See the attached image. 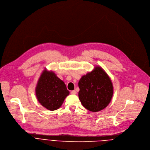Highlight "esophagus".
<instances>
[{
	"mask_svg": "<svg viewBox=\"0 0 150 150\" xmlns=\"http://www.w3.org/2000/svg\"><path fill=\"white\" fill-rule=\"evenodd\" d=\"M71 94H73V95H75V94H76V91H75V90L72 91L71 92Z\"/></svg>",
	"mask_w": 150,
	"mask_h": 150,
	"instance_id": "1",
	"label": "esophagus"
}]
</instances>
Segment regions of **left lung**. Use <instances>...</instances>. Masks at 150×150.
Instances as JSON below:
<instances>
[{"label": "left lung", "mask_w": 150, "mask_h": 150, "mask_svg": "<svg viewBox=\"0 0 150 150\" xmlns=\"http://www.w3.org/2000/svg\"><path fill=\"white\" fill-rule=\"evenodd\" d=\"M78 96L82 105L88 110L98 112L110 103L113 95L112 82L106 72L96 67L83 76L78 82Z\"/></svg>", "instance_id": "obj_1"}]
</instances>
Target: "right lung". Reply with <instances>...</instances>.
Returning a JSON list of instances; mask_svg holds the SVG:
<instances>
[{"instance_id":"obj_1","label":"right lung","mask_w":150,"mask_h":150,"mask_svg":"<svg viewBox=\"0 0 150 150\" xmlns=\"http://www.w3.org/2000/svg\"><path fill=\"white\" fill-rule=\"evenodd\" d=\"M64 82L52 72L45 70L36 88V95L39 103L50 111L58 109L69 95Z\"/></svg>"}]
</instances>
